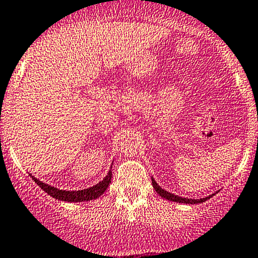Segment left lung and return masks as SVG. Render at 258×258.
<instances>
[{
  "instance_id": "left-lung-1",
  "label": "left lung",
  "mask_w": 258,
  "mask_h": 258,
  "mask_svg": "<svg viewBox=\"0 0 258 258\" xmlns=\"http://www.w3.org/2000/svg\"><path fill=\"white\" fill-rule=\"evenodd\" d=\"M152 185H154V189L156 190V192L159 193V195L161 196L162 198L167 199V201H171V202H177V203L199 204V203H203V202H206L207 199H209L210 197H212V196L206 197V198H203V199H188V198H182V197H177V196L172 195V193H168V192H166L165 189H162V188L160 187V185L157 184L156 182H155L154 178H152ZM213 196H214V195H213Z\"/></svg>"
}]
</instances>
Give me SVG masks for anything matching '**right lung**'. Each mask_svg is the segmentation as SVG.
Wrapping results in <instances>:
<instances>
[{"instance_id":"right-lung-1","label":"right lung","mask_w":258,"mask_h":258,"mask_svg":"<svg viewBox=\"0 0 258 258\" xmlns=\"http://www.w3.org/2000/svg\"><path fill=\"white\" fill-rule=\"evenodd\" d=\"M30 177L33 178V181L35 182L43 190H45L49 196H51L52 198H56L59 201L63 202H87L92 201V199L98 198L99 196H102L104 193V190L107 189L108 185L110 183V179H112V171H109L106 177H104L103 181H101L99 183H97L93 187L87 188V189L82 190H61L57 189V188L51 187V185L43 183L39 179H37L35 177H33L30 174Z\"/></svg>"}]
</instances>
